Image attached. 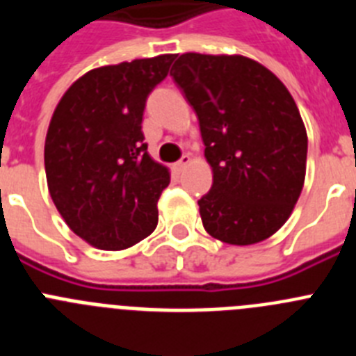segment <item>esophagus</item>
Here are the masks:
<instances>
[{
  "instance_id": "34e87169",
  "label": "esophagus",
  "mask_w": 356,
  "mask_h": 356,
  "mask_svg": "<svg viewBox=\"0 0 356 356\" xmlns=\"http://www.w3.org/2000/svg\"><path fill=\"white\" fill-rule=\"evenodd\" d=\"M191 160H193V156H191V155H184L180 160H178V162L175 163V169H176V171H184V169L187 168L188 163H191Z\"/></svg>"
}]
</instances>
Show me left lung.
I'll return each instance as SVG.
<instances>
[{"mask_svg": "<svg viewBox=\"0 0 356 356\" xmlns=\"http://www.w3.org/2000/svg\"><path fill=\"white\" fill-rule=\"evenodd\" d=\"M171 76L200 119L212 188L197 201L213 238L250 246L278 232L300 197L307 130L282 81L242 55L185 53Z\"/></svg>", "mask_w": 356, "mask_h": 356, "instance_id": "8db88e82", "label": "left lung"}]
</instances>
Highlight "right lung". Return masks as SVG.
Returning <instances> with one entry per match:
<instances>
[{"label":"right lung","mask_w":356,"mask_h":356,"mask_svg":"<svg viewBox=\"0 0 356 356\" xmlns=\"http://www.w3.org/2000/svg\"><path fill=\"white\" fill-rule=\"evenodd\" d=\"M175 55L121 62L85 72L53 112L44 165L56 210L97 250L134 246L156 228L169 169L147 155L146 99Z\"/></svg>","instance_id":"right-lung-1"}]
</instances>
